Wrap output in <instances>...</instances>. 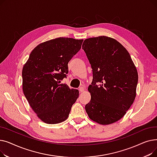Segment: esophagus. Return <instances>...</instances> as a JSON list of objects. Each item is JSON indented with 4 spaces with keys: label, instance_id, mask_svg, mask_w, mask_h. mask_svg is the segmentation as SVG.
<instances>
[{
    "label": "esophagus",
    "instance_id": "obj_1",
    "mask_svg": "<svg viewBox=\"0 0 157 157\" xmlns=\"http://www.w3.org/2000/svg\"><path fill=\"white\" fill-rule=\"evenodd\" d=\"M79 92H83V91H84V90H85V88H83V87H80L79 88Z\"/></svg>",
    "mask_w": 157,
    "mask_h": 157
}]
</instances>
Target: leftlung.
I'll list each match as a JSON object with an SVG mask.
<instances>
[{
  "label": "left lung",
  "instance_id": "left-lung-1",
  "mask_svg": "<svg viewBox=\"0 0 157 157\" xmlns=\"http://www.w3.org/2000/svg\"><path fill=\"white\" fill-rule=\"evenodd\" d=\"M82 48L93 71V80L88 88L91 100L85 110L94 121L111 124L124 116L135 100L136 67L125 48L111 37L86 39Z\"/></svg>",
  "mask_w": 157,
  "mask_h": 157
}]
</instances>
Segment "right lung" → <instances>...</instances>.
Returning <instances> with one entry per match:
<instances>
[{
  "label": "right lung",
  "mask_w": 157,
  "mask_h": 157,
  "mask_svg": "<svg viewBox=\"0 0 157 157\" xmlns=\"http://www.w3.org/2000/svg\"><path fill=\"white\" fill-rule=\"evenodd\" d=\"M83 39L59 37L37 45L22 70L23 91L37 116L48 124L69 117L79 91L61 81L67 77L68 63L81 49Z\"/></svg>",
  "instance_id": "add662e5"
}]
</instances>
